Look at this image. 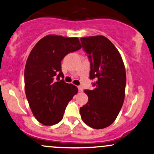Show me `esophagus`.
<instances>
[{"instance_id": "obj_1", "label": "esophagus", "mask_w": 154, "mask_h": 154, "mask_svg": "<svg viewBox=\"0 0 154 154\" xmlns=\"http://www.w3.org/2000/svg\"><path fill=\"white\" fill-rule=\"evenodd\" d=\"M78 90L79 92H82L84 89H83V88L82 87V86H78Z\"/></svg>"}]
</instances>
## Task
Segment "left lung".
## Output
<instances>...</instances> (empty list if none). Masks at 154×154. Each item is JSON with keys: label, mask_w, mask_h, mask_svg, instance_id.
<instances>
[{"label": "left lung", "mask_w": 154, "mask_h": 154, "mask_svg": "<svg viewBox=\"0 0 154 154\" xmlns=\"http://www.w3.org/2000/svg\"><path fill=\"white\" fill-rule=\"evenodd\" d=\"M91 61L90 79L95 80L93 91L85 90L88 101L80 108L81 118L94 129L107 128L115 121L125 95L126 72L119 52L103 35L80 38Z\"/></svg>", "instance_id": "1"}]
</instances>
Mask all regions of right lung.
<instances>
[{
  "instance_id": "right-lung-1",
  "label": "right lung",
  "mask_w": 154,
  "mask_h": 154,
  "mask_svg": "<svg viewBox=\"0 0 154 154\" xmlns=\"http://www.w3.org/2000/svg\"><path fill=\"white\" fill-rule=\"evenodd\" d=\"M81 48L77 38L48 35L39 40L28 56L24 69L26 96L33 115L45 126L63 119L67 104L78 92L75 85L60 80L63 77L61 62L66 54Z\"/></svg>"
}]
</instances>
